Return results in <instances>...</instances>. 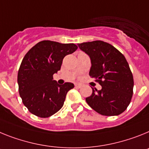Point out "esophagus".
<instances>
[{
  "instance_id": "1",
  "label": "esophagus",
  "mask_w": 149,
  "mask_h": 149,
  "mask_svg": "<svg viewBox=\"0 0 149 149\" xmlns=\"http://www.w3.org/2000/svg\"><path fill=\"white\" fill-rule=\"evenodd\" d=\"M75 86H76V88H81L82 87V85L79 83H75Z\"/></svg>"
}]
</instances>
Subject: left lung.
Segmentation results:
<instances>
[{"mask_svg":"<svg viewBox=\"0 0 149 149\" xmlns=\"http://www.w3.org/2000/svg\"><path fill=\"white\" fill-rule=\"evenodd\" d=\"M90 57L89 76L102 86L92 88L85 99L94 111L107 116H118L129 106L133 96L134 78L125 57L117 49L101 40L79 43Z\"/></svg>","mask_w":149,"mask_h":149,"instance_id":"1","label":"left lung"}]
</instances>
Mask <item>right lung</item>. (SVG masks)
Returning <instances> with one entry per match:
<instances>
[{
    "instance_id": "1",
    "label": "right lung",
    "mask_w": 149,
    "mask_h": 149,
    "mask_svg": "<svg viewBox=\"0 0 149 149\" xmlns=\"http://www.w3.org/2000/svg\"><path fill=\"white\" fill-rule=\"evenodd\" d=\"M77 48L74 43L43 40L24 55L18 72V84L19 95L30 112L48 118L61 109L67 93L74 85H59L53 80V75L61 70L64 57Z\"/></svg>"
}]
</instances>
